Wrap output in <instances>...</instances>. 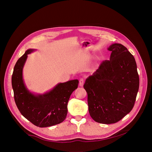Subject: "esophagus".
Wrapping results in <instances>:
<instances>
[{"instance_id":"esophagus-1","label":"esophagus","mask_w":152,"mask_h":152,"mask_svg":"<svg viewBox=\"0 0 152 152\" xmlns=\"http://www.w3.org/2000/svg\"><path fill=\"white\" fill-rule=\"evenodd\" d=\"M84 79L83 78H80L79 79V86L80 87H83L84 86Z\"/></svg>"}]
</instances>
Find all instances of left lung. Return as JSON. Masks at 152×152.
<instances>
[{"label": "left lung", "instance_id": "left-lung-1", "mask_svg": "<svg viewBox=\"0 0 152 152\" xmlns=\"http://www.w3.org/2000/svg\"><path fill=\"white\" fill-rule=\"evenodd\" d=\"M110 60H106L84 85L89 114L95 122L115 124L132 110L139 87L137 65L124 45H111Z\"/></svg>", "mask_w": 152, "mask_h": 152}]
</instances>
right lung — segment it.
<instances>
[{"instance_id":"add662e5","label":"right lung","mask_w":152,"mask_h":152,"mask_svg":"<svg viewBox=\"0 0 152 152\" xmlns=\"http://www.w3.org/2000/svg\"><path fill=\"white\" fill-rule=\"evenodd\" d=\"M35 49L27 50L16 63L12 84L16 104L21 114L38 127L51 126L62 123L65 119L69 97L77 88L79 80L74 79L58 83L43 94H35L25 85L23 71L27 55Z\"/></svg>"}]
</instances>
